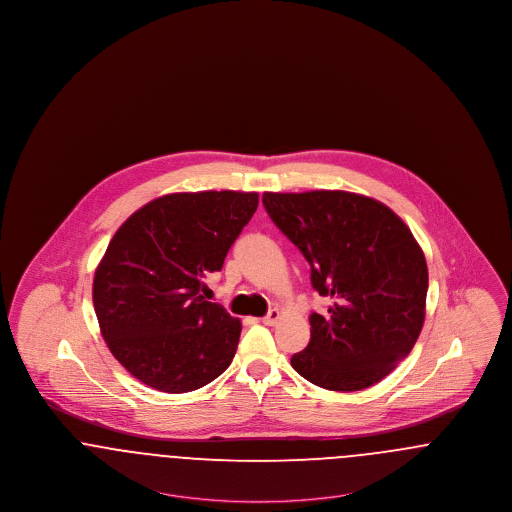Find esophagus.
Here are the masks:
<instances>
[{
	"instance_id": "esophagus-1",
	"label": "esophagus",
	"mask_w": 512,
	"mask_h": 512,
	"mask_svg": "<svg viewBox=\"0 0 512 512\" xmlns=\"http://www.w3.org/2000/svg\"><path fill=\"white\" fill-rule=\"evenodd\" d=\"M261 320H263V324H267V326H274V324L280 320V311L272 309V311H268L267 317H263Z\"/></svg>"
}]
</instances>
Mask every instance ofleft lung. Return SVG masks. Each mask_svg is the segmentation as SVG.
<instances>
[{
	"instance_id": "1",
	"label": "left lung",
	"mask_w": 512,
	"mask_h": 512,
	"mask_svg": "<svg viewBox=\"0 0 512 512\" xmlns=\"http://www.w3.org/2000/svg\"><path fill=\"white\" fill-rule=\"evenodd\" d=\"M268 217L311 265L330 299L309 317L311 340L292 366L324 390L378 384L413 349L426 315L428 267L409 226L366 195L263 194Z\"/></svg>"
}]
</instances>
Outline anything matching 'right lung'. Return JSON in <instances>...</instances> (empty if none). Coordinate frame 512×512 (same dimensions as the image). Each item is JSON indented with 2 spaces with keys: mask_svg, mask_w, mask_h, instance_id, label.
Masks as SVG:
<instances>
[{
  "mask_svg": "<svg viewBox=\"0 0 512 512\" xmlns=\"http://www.w3.org/2000/svg\"><path fill=\"white\" fill-rule=\"evenodd\" d=\"M257 205L255 192L163 195L115 232L96 268L94 309L109 351L142 384L199 390L232 363L242 322L201 292Z\"/></svg>",
  "mask_w": 512,
  "mask_h": 512,
  "instance_id": "right-lung-1",
  "label": "right lung"
}]
</instances>
